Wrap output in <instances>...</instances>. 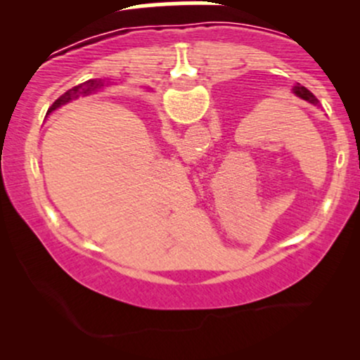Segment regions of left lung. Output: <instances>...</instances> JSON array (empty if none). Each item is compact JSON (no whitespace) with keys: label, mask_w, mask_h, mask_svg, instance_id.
<instances>
[{"label":"left lung","mask_w":360,"mask_h":360,"mask_svg":"<svg viewBox=\"0 0 360 360\" xmlns=\"http://www.w3.org/2000/svg\"><path fill=\"white\" fill-rule=\"evenodd\" d=\"M292 93H295L296 96H298V98H301V100H304V101L311 103V105L318 106V100H316V96H315V94L311 93V91H308L307 88H304V86L296 84L295 88H292Z\"/></svg>","instance_id":"left-lung-1"}]
</instances>
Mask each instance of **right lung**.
I'll use <instances>...</instances> for the list:
<instances>
[{
	"instance_id": "1",
	"label": "right lung",
	"mask_w": 360,
	"mask_h": 360,
	"mask_svg": "<svg viewBox=\"0 0 360 360\" xmlns=\"http://www.w3.org/2000/svg\"><path fill=\"white\" fill-rule=\"evenodd\" d=\"M103 86H105V82H103L101 79H89V81L82 82V84L74 86L72 89L65 91V93L62 94L60 98H57V100L53 101V105L51 106V108H49L47 115H49V113H52L53 110L59 108V106L65 105V103H69V101H72V100H77V98H79V96H88V94L94 93V91L101 89Z\"/></svg>"
}]
</instances>
